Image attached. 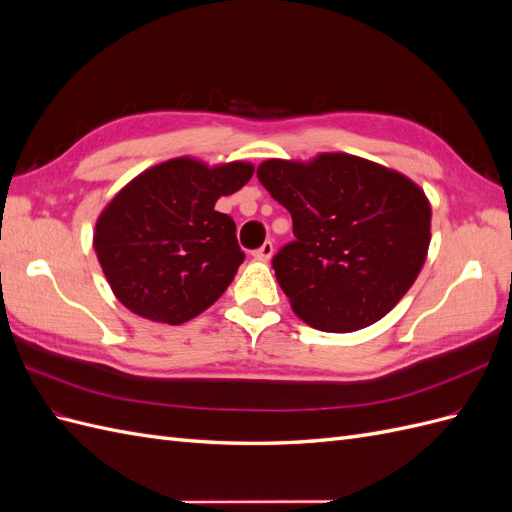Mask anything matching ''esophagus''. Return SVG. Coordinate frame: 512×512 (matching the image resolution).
<instances>
[{"mask_svg":"<svg viewBox=\"0 0 512 512\" xmlns=\"http://www.w3.org/2000/svg\"><path fill=\"white\" fill-rule=\"evenodd\" d=\"M271 256H273V243L271 241H265L258 247V250H254L256 260H269Z\"/></svg>","mask_w":512,"mask_h":512,"instance_id":"esophagus-1","label":"esophagus"}]
</instances>
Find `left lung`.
<instances>
[{
  "mask_svg": "<svg viewBox=\"0 0 512 512\" xmlns=\"http://www.w3.org/2000/svg\"><path fill=\"white\" fill-rule=\"evenodd\" d=\"M260 183L292 215L273 256L277 284L309 327L350 333L378 322L421 273L431 239L425 192L397 170L348 153L267 160Z\"/></svg>",
  "mask_w": 512,
  "mask_h": 512,
  "instance_id": "obj_1",
  "label": "left lung"
}]
</instances>
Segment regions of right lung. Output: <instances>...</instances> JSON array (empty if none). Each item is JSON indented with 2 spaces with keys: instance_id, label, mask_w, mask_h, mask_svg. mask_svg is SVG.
I'll return each instance as SVG.
<instances>
[{
  "instance_id": "right-lung-1",
  "label": "right lung",
  "mask_w": 512,
  "mask_h": 512,
  "mask_svg": "<svg viewBox=\"0 0 512 512\" xmlns=\"http://www.w3.org/2000/svg\"><path fill=\"white\" fill-rule=\"evenodd\" d=\"M252 175L245 162L209 168L175 158L132 179L100 213L94 235L115 297L166 324L188 322L218 301L245 254L235 222L215 203Z\"/></svg>"
}]
</instances>
